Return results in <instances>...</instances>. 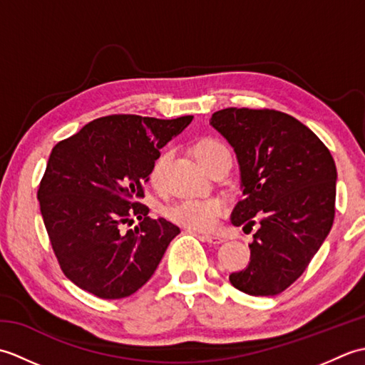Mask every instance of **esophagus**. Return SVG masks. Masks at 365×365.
<instances>
[{"mask_svg": "<svg viewBox=\"0 0 365 365\" xmlns=\"http://www.w3.org/2000/svg\"><path fill=\"white\" fill-rule=\"evenodd\" d=\"M202 238L208 243H213V245H220L224 242V238L221 235H216V234H204Z\"/></svg>", "mask_w": 365, "mask_h": 365, "instance_id": "1", "label": "esophagus"}]
</instances>
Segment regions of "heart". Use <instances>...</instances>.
Masks as SVG:
<instances>
[{
  "instance_id": "obj_1",
  "label": "heart",
  "mask_w": 365,
  "mask_h": 365,
  "mask_svg": "<svg viewBox=\"0 0 365 365\" xmlns=\"http://www.w3.org/2000/svg\"><path fill=\"white\" fill-rule=\"evenodd\" d=\"M227 152V147L221 144L220 141H215V139L200 141L195 149L196 158L205 169L210 168L222 153ZM170 160H173V150H165L158 155L157 160H155L150 170V180L153 185H157V187H160V185L165 182L166 170ZM222 210L224 204L220 199H185L175 207L170 208L169 215L170 218L175 222L182 224V226H187L196 230H208L216 226Z\"/></svg>"
}]
</instances>
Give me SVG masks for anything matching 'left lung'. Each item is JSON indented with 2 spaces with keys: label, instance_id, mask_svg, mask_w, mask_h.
Wrapping results in <instances>:
<instances>
[{
  "label": "left lung",
  "instance_id": "1",
  "mask_svg": "<svg viewBox=\"0 0 365 365\" xmlns=\"http://www.w3.org/2000/svg\"><path fill=\"white\" fill-rule=\"evenodd\" d=\"M210 125L232 145L243 200L234 226L259 222L251 262L229 276L252 297H274L304 273L332 227L336 163L312 130L274 110L226 108Z\"/></svg>",
  "mask_w": 365,
  "mask_h": 365
}]
</instances>
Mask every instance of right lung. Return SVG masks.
Instances as JSON below:
<instances>
[{
  "mask_svg": "<svg viewBox=\"0 0 365 365\" xmlns=\"http://www.w3.org/2000/svg\"><path fill=\"white\" fill-rule=\"evenodd\" d=\"M191 120L106 115L53 147L37 199L61 269L80 289L120 299L155 273L180 229L136 200L161 147ZM131 215L140 226L122 232Z\"/></svg>",
  "mask_w": 365,
  "mask_h": 365,
  "instance_id": "1",
  "label": "right lung"
}]
</instances>
